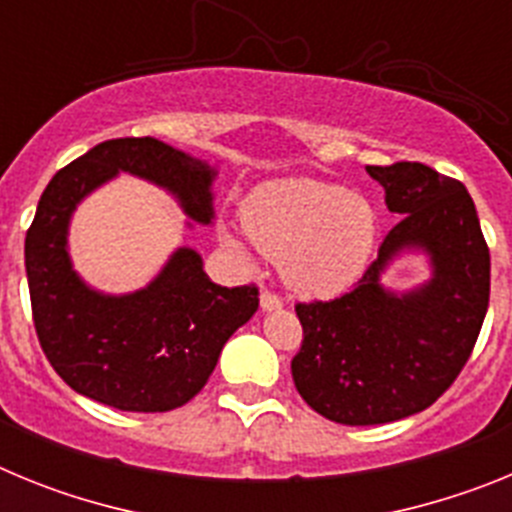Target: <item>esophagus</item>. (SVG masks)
<instances>
[{
  "mask_svg": "<svg viewBox=\"0 0 512 512\" xmlns=\"http://www.w3.org/2000/svg\"><path fill=\"white\" fill-rule=\"evenodd\" d=\"M282 297H277L274 292H261V310L264 312H274V310H282Z\"/></svg>",
  "mask_w": 512,
  "mask_h": 512,
  "instance_id": "esophagus-1",
  "label": "esophagus"
}]
</instances>
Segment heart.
<instances>
[{"label": "heart", "mask_w": 512, "mask_h": 512, "mask_svg": "<svg viewBox=\"0 0 512 512\" xmlns=\"http://www.w3.org/2000/svg\"><path fill=\"white\" fill-rule=\"evenodd\" d=\"M243 232L225 230L223 243L248 261L245 238L300 295H336L364 274L377 241L374 207L338 184L279 179L259 187L243 205Z\"/></svg>", "instance_id": "b5f03b06"}]
</instances>
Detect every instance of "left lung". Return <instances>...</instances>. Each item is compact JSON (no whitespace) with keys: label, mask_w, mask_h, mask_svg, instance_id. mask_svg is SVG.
Returning <instances> with one entry per match:
<instances>
[{"label":"left lung","mask_w":512,"mask_h":512,"mask_svg":"<svg viewBox=\"0 0 512 512\" xmlns=\"http://www.w3.org/2000/svg\"><path fill=\"white\" fill-rule=\"evenodd\" d=\"M397 225L346 295L300 302L292 379L302 400L343 425H379L420 413L467 364L490 305V248L467 187L431 166H366ZM405 250H423L432 279L392 293L378 279Z\"/></svg>","instance_id":"obj_1"}]
</instances>
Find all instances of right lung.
Wrapping results in <instances>:
<instances>
[{"mask_svg": "<svg viewBox=\"0 0 512 512\" xmlns=\"http://www.w3.org/2000/svg\"><path fill=\"white\" fill-rule=\"evenodd\" d=\"M120 171L174 194L194 223H212L217 171L207 161L156 138L104 140L53 176L27 230L33 323L71 390L117 410L166 413L205 387L228 338L259 310V289L210 282L194 248H176L161 274L130 295L89 287L71 264V215Z\"/></svg>", "mask_w": 512, "mask_h": 512, "instance_id": "right-lung-1", "label": "right lung"}]
</instances>
